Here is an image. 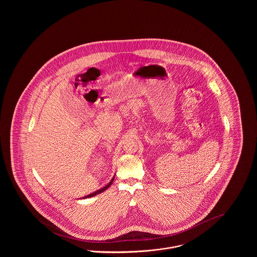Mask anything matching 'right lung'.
Instances as JSON below:
<instances>
[{
    "mask_svg": "<svg viewBox=\"0 0 257 257\" xmlns=\"http://www.w3.org/2000/svg\"><path fill=\"white\" fill-rule=\"evenodd\" d=\"M113 179H114V176L110 179V182L109 183L107 184L105 187H103L102 189H100V190H98V191H96V192H94V193H92V194H90V195H87V196H85V198H86V197H91V196H95V195H98V194H100V193H102V192H104L105 190H107L109 187H110V185H111V183H112V181H113Z\"/></svg>",
    "mask_w": 257,
    "mask_h": 257,
    "instance_id": "right-lung-1",
    "label": "right lung"
}]
</instances>
